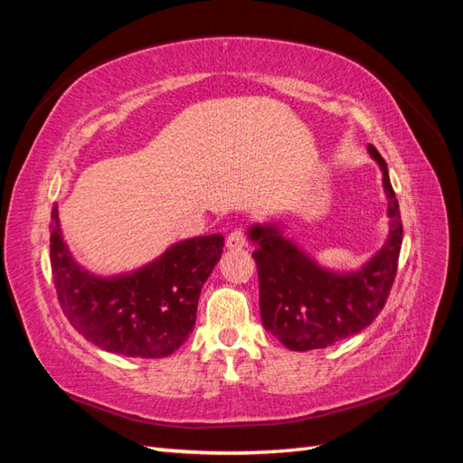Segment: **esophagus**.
Segmentation results:
<instances>
[{"label":"esophagus","mask_w":463,"mask_h":463,"mask_svg":"<svg viewBox=\"0 0 463 463\" xmlns=\"http://www.w3.org/2000/svg\"><path fill=\"white\" fill-rule=\"evenodd\" d=\"M244 244H247V237H244V232L241 229H234L229 237H226V249L241 250Z\"/></svg>","instance_id":"34e87169"}]
</instances>
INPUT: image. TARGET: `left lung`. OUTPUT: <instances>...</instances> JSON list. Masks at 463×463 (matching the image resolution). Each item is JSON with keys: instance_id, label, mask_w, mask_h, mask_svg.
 Here are the masks:
<instances>
[{"instance_id": "obj_1", "label": "left lung", "mask_w": 463, "mask_h": 463, "mask_svg": "<svg viewBox=\"0 0 463 463\" xmlns=\"http://www.w3.org/2000/svg\"><path fill=\"white\" fill-rule=\"evenodd\" d=\"M368 151L382 169L390 232L383 247L362 269H322L297 242L284 237L279 224H254L249 231L257 244L252 259L259 270L262 326L288 350L326 348L350 338L368 328L388 300L404 231L386 161L372 145Z\"/></svg>"}]
</instances>
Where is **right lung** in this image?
<instances>
[{
    "mask_svg": "<svg viewBox=\"0 0 463 463\" xmlns=\"http://www.w3.org/2000/svg\"><path fill=\"white\" fill-rule=\"evenodd\" d=\"M222 247V234L186 239L139 270L105 279L71 257L57 204L52 211L49 259L63 314L95 346L129 358H165L189 338L201 288Z\"/></svg>",
    "mask_w": 463,
    "mask_h": 463,
    "instance_id": "right-lung-1",
    "label": "right lung"
}]
</instances>
